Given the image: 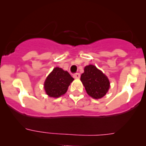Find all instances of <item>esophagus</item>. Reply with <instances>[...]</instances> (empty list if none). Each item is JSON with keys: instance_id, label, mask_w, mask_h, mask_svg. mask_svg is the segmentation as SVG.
Returning a JSON list of instances; mask_svg holds the SVG:
<instances>
[{"instance_id": "1", "label": "esophagus", "mask_w": 146, "mask_h": 146, "mask_svg": "<svg viewBox=\"0 0 146 146\" xmlns=\"http://www.w3.org/2000/svg\"><path fill=\"white\" fill-rule=\"evenodd\" d=\"M73 77L75 78H79L80 77V75L79 73H76L73 74Z\"/></svg>"}]
</instances>
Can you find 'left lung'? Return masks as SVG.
<instances>
[{
  "label": "left lung",
  "instance_id": "left-lung-1",
  "mask_svg": "<svg viewBox=\"0 0 146 146\" xmlns=\"http://www.w3.org/2000/svg\"><path fill=\"white\" fill-rule=\"evenodd\" d=\"M80 80L87 93L95 99L104 97L110 88V81L107 76L93 65L85 66Z\"/></svg>",
  "mask_w": 146,
  "mask_h": 146
}]
</instances>
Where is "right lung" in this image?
<instances>
[{"label":"right lung","instance_id":"obj_1","mask_svg":"<svg viewBox=\"0 0 146 146\" xmlns=\"http://www.w3.org/2000/svg\"><path fill=\"white\" fill-rule=\"evenodd\" d=\"M73 80V78L67 71L61 68H55L45 80L46 93L49 97L58 98L66 93L70 82Z\"/></svg>","mask_w":146,"mask_h":146}]
</instances>
